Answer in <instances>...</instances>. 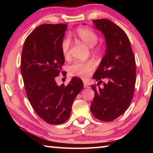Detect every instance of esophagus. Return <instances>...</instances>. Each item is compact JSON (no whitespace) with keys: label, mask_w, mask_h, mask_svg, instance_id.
Returning <instances> with one entry per match:
<instances>
[{"label":"esophagus","mask_w":153,"mask_h":153,"mask_svg":"<svg viewBox=\"0 0 153 153\" xmlns=\"http://www.w3.org/2000/svg\"><path fill=\"white\" fill-rule=\"evenodd\" d=\"M83 82H84V86L85 88H88V85L86 81H83Z\"/></svg>","instance_id":"esophagus-1"}]
</instances>
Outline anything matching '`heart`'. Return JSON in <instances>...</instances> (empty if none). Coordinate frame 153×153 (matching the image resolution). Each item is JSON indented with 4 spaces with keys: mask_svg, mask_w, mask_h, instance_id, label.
<instances>
[{
    "mask_svg": "<svg viewBox=\"0 0 153 153\" xmlns=\"http://www.w3.org/2000/svg\"><path fill=\"white\" fill-rule=\"evenodd\" d=\"M76 35L79 39L86 44L89 47L92 48L97 45L98 42V36L94 31L88 28H78L76 32ZM70 40L69 38H65L61 42V52L65 57H68L70 48ZM99 48L94 49V51L98 52ZM96 67V63L94 61L86 62L77 61L69 67V71L71 76H78L82 78H86L91 74L92 71Z\"/></svg>",
    "mask_w": 153,
    "mask_h": 153,
    "instance_id": "obj_1",
    "label": "heart"
}]
</instances>
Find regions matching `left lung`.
<instances>
[{
  "label": "left lung",
  "instance_id": "1",
  "mask_svg": "<svg viewBox=\"0 0 153 153\" xmlns=\"http://www.w3.org/2000/svg\"><path fill=\"white\" fill-rule=\"evenodd\" d=\"M95 29L104 35L106 51L97 71L96 81L104 87L92 86L94 98L90 110L98 120L111 121L128 109L133 98L136 84L135 57L125 32L108 19L92 21ZM85 25V24H84Z\"/></svg>",
  "mask_w": 153,
  "mask_h": 153
}]
</instances>
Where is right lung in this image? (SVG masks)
<instances>
[{
  "mask_svg": "<svg viewBox=\"0 0 153 153\" xmlns=\"http://www.w3.org/2000/svg\"><path fill=\"white\" fill-rule=\"evenodd\" d=\"M66 24H42L25 40L21 59V72L25 92L36 113L50 124L63 123L68 120L71 106L82 90V79L74 77L67 86H58L65 57L61 42Z\"/></svg>",
  "mask_w": 153,
  "mask_h": 153,
  "instance_id": "add662e5",
  "label": "right lung"
}]
</instances>
